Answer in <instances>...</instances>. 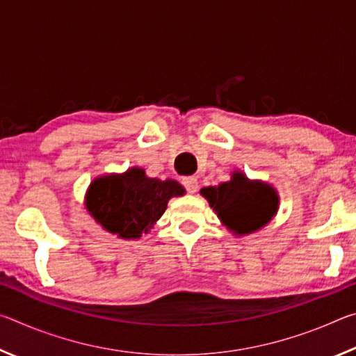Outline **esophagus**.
Masks as SVG:
<instances>
[{"mask_svg": "<svg viewBox=\"0 0 356 356\" xmlns=\"http://www.w3.org/2000/svg\"><path fill=\"white\" fill-rule=\"evenodd\" d=\"M182 184H184V186H185V190L188 191V193H191V195H193V193H196L197 188H200V185H197V179L193 177V176L184 177Z\"/></svg>", "mask_w": 356, "mask_h": 356, "instance_id": "1", "label": "esophagus"}]
</instances>
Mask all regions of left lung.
<instances>
[{"label": "left lung", "instance_id": "left-lung-1", "mask_svg": "<svg viewBox=\"0 0 356 356\" xmlns=\"http://www.w3.org/2000/svg\"><path fill=\"white\" fill-rule=\"evenodd\" d=\"M220 220L237 234H248L267 225L278 210V196L267 184L250 182L243 174L236 172L231 182L202 188Z\"/></svg>", "mask_w": 356, "mask_h": 356}]
</instances>
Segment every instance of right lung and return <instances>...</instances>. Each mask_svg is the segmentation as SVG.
<instances>
[{"label": "right lung", "mask_w": 356, "mask_h": 356, "mask_svg": "<svg viewBox=\"0 0 356 356\" xmlns=\"http://www.w3.org/2000/svg\"><path fill=\"white\" fill-rule=\"evenodd\" d=\"M176 180H156L131 168L122 176L94 180L86 197V207L108 232L122 238H138L147 232L166 210L172 196H182Z\"/></svg>", "instance_id": "add662e5"}]
</instances>
